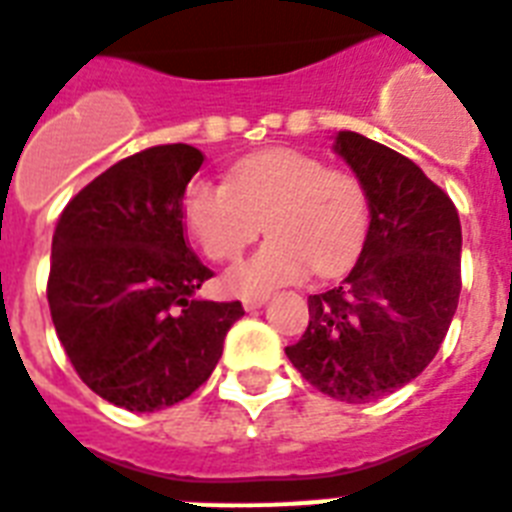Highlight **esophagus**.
<instances>
[{
  "mask_svg": "<svg viewBox=\"0 0 512 512\" xmlns=\"http://www.w3.org/2000/svg\"><path fill=\"white\" fill-rule=\"evenodd\" d=\"M265 302H268V296H249V299H244V309H247V312H252V309L263 307Z\"/></svg>",
  "mask_w": 512,
  "mask_h": 512,
  "instance_id": "34e87169",
  "label": "esophagus"
}]
</instances>
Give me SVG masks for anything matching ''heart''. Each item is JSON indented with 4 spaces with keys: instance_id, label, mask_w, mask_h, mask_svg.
Listing matches in <instances>:
<instances>
[{
    "instance_id": "b5f03b06",
    "label": "heart",
    "mask_w": 512,
    "mask_h": 512,
    "mask_svg": "<svg viewBox=\"0 0 512 512\" xmlns=\"http://www.w3.org/2000/svg\"><path fill=\"white\" fill-rule=\"evenodd\" d=\"M182 218L210 260H231L268 231V242L223 276V289L249 299L299 281L309 265L317 273L338 268L364 234L367 195L349 171L302 150L270 148L236 161L226 184L192 179Z\"/></svg>"
}]
</instances>
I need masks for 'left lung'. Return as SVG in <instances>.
Listing matches in <instances>:
<instances>
[{
  "mask_svg": "<svg viewBox=\"0 0 512 512\" xmlns=\"http://www.w3.org/2000/svg\"><path fill=\"white\" fill-rule=\"evenodd\" d=\"M333 150L362 184L369 229L349 276L307 299L309 325L286 356L320 393L367 403L435 359L461 296V221L393 148L343 130Z\"/></svg>",
  "mask_w": 512,
  "mask_h": 512,
  "instance_id": "left-lung-1",
  "label": "left lung"
}]
</instances>
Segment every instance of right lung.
I'll return each instance as SVG.
<instances>
[{"label": "right lung", "instance_id": "add662e5", "mask_svg": "<svg viewBox=\"0 0 512 512\" xmlns=\"http://www.w3.org/2000/svg\"><path fill=\"white\" fill-rule=\"evenodd\" d=\"M192 145L114 163L72 197L51 239L49 309L80 380L127 411L184 401L216 369L244 309L208 302L213 273L184 242L182 197L203 166Z\"/></svg>", "mask_w": 512, "mask_h": 512}]
</instances>
